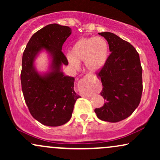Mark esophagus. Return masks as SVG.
Wrapping results in <instances>:
<instances>
[{
    "mask_svg": "<svg viewBox=\"0 0 160 160\" xmlns=\"http://www.w3.org/2000/svg\"><path fill=\"white\" fill-rule=\"evenodd\" d=\"M92 78V76L91 74H86V75H85V76H84L83 78H82L81 80H80V82H79V84H80V86L84 85V84L86 83V82L89 81V80H90ZM85 95V96H86V97H89V95Z\"/></svg>",
    "mask_w": 160,
    "mask_h": 160,
    "instance_id": "34e87169",
    "label": "esophagus"
}]
</instances>
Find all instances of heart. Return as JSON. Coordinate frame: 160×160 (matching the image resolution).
<instances>
[{
	"label": "heart",
	"mask_w": 160,
	"mask_h": 160,
	"mask_svg": "<svg viewBox=\"0 0 160 160\" xmlns=\"http://www.w3.org/2000/svg\"><path fill=\"white\" fill-rule=\"evenodd\" d=\"M108 53L109 46L104 38H82L74 43L68 58L74 67H78V62H85L88 69L97 71L106 63Z\"/></svg>",
	"instance_id": "b5f03b06"
}]
</instances>
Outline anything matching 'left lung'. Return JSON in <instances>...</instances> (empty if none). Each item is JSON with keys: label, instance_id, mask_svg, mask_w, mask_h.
Returning <instances> with one entry per match:
<instances>
[{"label": "left lung", "instance_id": "obj_1", "mask_svg": "<svg viewBox=\"0 0 160 160\" xmlns=\"http://www.w3.org/2000/svg\"><path fill=\"white\" fill-rule=\"evenodd\" d=\"M107 40L111 54L96 73L102 81L101 95L105 103L95 112L98 119L117 122L129 117L141 102L142 68L132 45L111 32L98 33Z\"/></svg>", "mask_w": 160, "mask_h": 160}]
</instances>
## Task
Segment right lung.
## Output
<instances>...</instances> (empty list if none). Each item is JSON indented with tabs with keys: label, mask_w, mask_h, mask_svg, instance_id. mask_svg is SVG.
Masks as SVG:
<instances>
[{
	"label": "right lung",
	"mask_w": 160,
	"mask_h": 160,
	"mask_svg": "<svg viewBox=\"0 0 160 160\" xmlns=\"http://www.w3.org/2000/svg\"><path fill=\"white\" fill-rule=\"evenodd\" d=\"M71 29L50 24L33 34L24 50L22 61V89L29 112L35 120L48 126H59L68 122L80 95L74 92V78L61 71L68 65L62 51L63 43L71 35ZM42 48L52 55V71L42 76L36 71L33 61Z\"/></svg>",
	"instance_id": "1"
}]
</instances>
